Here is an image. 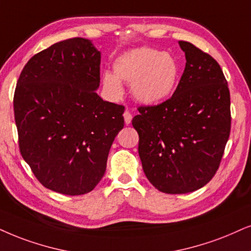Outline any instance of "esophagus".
Wrapping results in <instances>:
<instances>
[{
  "label": "esophagus",
  "instance_id": "obj_1",
  "mask_svg": "<svg viewBox=\"0 0 251 251\" xmlns=\"http://www.w3.org/2000/svg\"><path fill=\"white\" fill-rule=\"evenodd\" d=\"M123 116H124V119H125L126 125H129V124H131V122H132V118H133L132 113L129 112V111H125Z\"/></svg>",
  "mask_w": 251,
  "mask_h": 251
}]
</instances>
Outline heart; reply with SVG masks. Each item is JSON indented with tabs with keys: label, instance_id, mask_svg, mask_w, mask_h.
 I'll use <instances>...</instances> for the list:
<instances>
[{
	"label": "heart",
	"instance_id": "obj_1",
	"mask_svg": "<svg viewBox=\"0 0 251 251\" xmlns=\"http://www.w3.org/2000/svg\"><path fill=\"white\" fill-rule=\"evenodd\" d=\"M113 72H104V88L113 97L123 95L120 81L131 84L133 96L145 104L166 100L175 90L178 80V63L169 53L151 47H139L119 55Z\"/></svg>",
	"mask_w": 251,
	"mask_h": 251
}]
</instances>
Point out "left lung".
Returning a JSON list of instances; mask_svg holds the SVG:
<instances>
[{"label": "left lung", "mask_w": 251, "mask_h": 251, "mask_svg": "<svg viewBox=\"0 0 251 251\" xmlns=\"http://www.w3.org/2000/svg\"><path fill=\"white\" fill-rule=\"evenodd\" d=\"M185 68L175 93L157 105H140L132 119L139 156L158 191H196L213 178L230 133V94L215 59L178 41Z\"/></svg>", "instance_id": "8db88e82"}]
</instances>
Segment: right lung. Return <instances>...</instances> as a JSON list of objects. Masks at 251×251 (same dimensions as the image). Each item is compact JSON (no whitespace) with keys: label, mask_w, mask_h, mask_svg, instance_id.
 <instances>
[{"label":"right lung","mask_w":251,"mask_h":251,"mask_svg":"<svg viewBox=\"0 0 251 251\" xmlns=\"http://www.w3.org/2000/svg\"><path fill=\"white\" fill-rule=\"evenodd\" d=\"M100 82V52L78 37L34 54L21 73L14 95L18 146L52 191L84 195L104 176L125 106L98 96Z\"/></svg>","instance_id":"1"}]
</instances>
